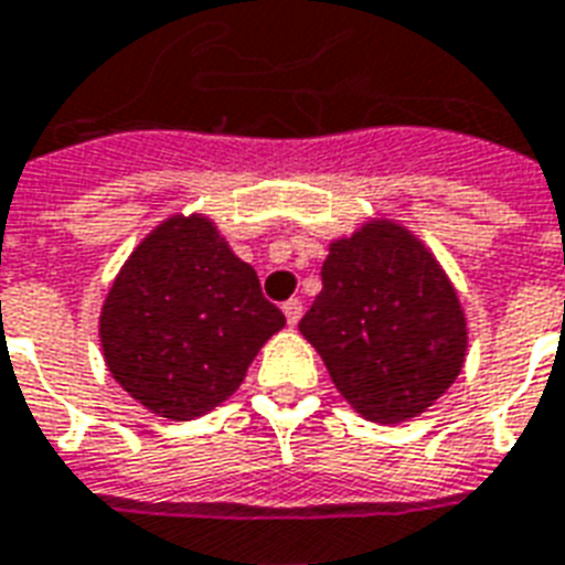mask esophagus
I'll return each mask as SVG.
<instances>
[{"instance_id": "1", "label": "esophagus", "mask_w": 565, "mask_h": 565, "mask_svg": "<svg viewBox=\"0 0 565 565\" xmlns=\"http://www.w3.org/2000/svg\"><path fill=\"white\" fill-rule=\"evenodd\" d=\"M284 317H287V323L296 326L302 320V302L299 299H290V302H284Z\"/></svg>"}]
</instances>
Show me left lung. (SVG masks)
<instances>
[{"instance_id": "8db88e82", "label": "left lung", "mask_w": 565, "mask_h": 565, "mask_svg": "<svg viewBox=\"0 0 565 565\" xmlns=\"http://www.w3.org/2000/svg\"><path fill=\"white\" fill-rule=\"evenodd\" d=\"M323 290L299 332L341 398L367 422L401 425L434 407L467 359V315L434 250L392 218L329 242Z\"/></svg>"}]
</instances>
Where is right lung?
<instances>
[{
    "mask_svg": "<svg viewBox=\"0 0 565 565\" xmlns=\"http://www.w3.org/2000/svg\"><path fill=\"white\" fill-rule=\"evenodd\" d=\"M284 323L215 221L177 212L146 233L113 278L98 338L107 371L140 407L188 422L242 386Z\"/></svg>",
    "mask_w": 565,
    "mask_h": 565,
    "instance_id": "1",
    "label": "right lung"
}]
</instances>
